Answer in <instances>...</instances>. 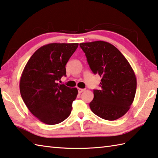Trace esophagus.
I'll use <instances>...</instances> for the list:
<instances>
[{
  "label": "esophagus",
  "mask_w": 158,
  "mask_h": 158,
  "mask_svg": "<svg viewBox=\"0 0 158 158\" xmlns=\"http://www.w3.org/2000/svg\"><path fill=\"white\" fill-rule=\"evenodd\" d=\"M85 91V89H82V88H78V92L79 93H81Z\"/></svg>",
  "instance_id": "obj_1"
}]
</instances>
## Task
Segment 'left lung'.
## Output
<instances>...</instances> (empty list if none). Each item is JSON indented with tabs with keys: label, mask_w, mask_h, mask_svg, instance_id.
<instances>
[{
	"label": "left lung",
	"mask_w": 158,
	"mask_h": 158,
	"mask_svg": "<svg viewBox=\"0 0 158 158\" xmlns=\"http://www.w3.org/2000/svg\"><path fill=\"white\" fill-rule=\"evenodd\" d=\"M91 70L102 77L100 90H94L91 110L101 118L115 120L133 104L137 79L127 59L113 45L103 41L79 44Z\"/></svg>",
	"instance_id": "8db88e82"
}]
</instances>
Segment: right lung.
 <instances>
[{
    "label": "right lung",
    "mask_w": 158,
    "mask_h": 158,
    "mask_svg": "<svg viewBox=\"0 0 158 158\" xmlns=\"http://www.w3.org/2000/svg\"><path fill=\"white\" fill-rule=\"evenodd\" d=\"M78 44H50L39 48L25 65L20 79V93L29 110L46 124L68 118L78 90L59 84L66 76V65Z\"/></svg>",
    "instance_id": "right-lung-1"
}]
</instances>
